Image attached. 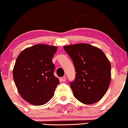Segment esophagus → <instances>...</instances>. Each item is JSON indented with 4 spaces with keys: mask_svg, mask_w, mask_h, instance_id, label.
Here are the masks:
<instances>
[{
    "mask_svg": "<svg viewBox=\"0 0 128 128\" xmlns=\"http://www.w3.org/2000/svg\"><path fill=\"white\" fill-rule=\"evenodd\" d=\"M66 77L65 76L61 77V80H62V81H64H64H66Z\"/></svg>",
    "mask_w": 128,
    "mask_h": 128,
    "instance_id": "esophagus-1",
    "label": "esophagus"
}]
</instances>
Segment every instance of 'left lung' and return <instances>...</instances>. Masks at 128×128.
Returning <instances> with one entry per match:
<instances>
[{
  "mask_svg": "<svg viewBox=\"0 0 128 128\" xmlns=\"http://www.w3.org/2000/svg\"><path fill=\"white\" fill-rule=\"evenodd\" d=\"M73 60L76 78L70 83L73 95L80 102L90 104L106 93L111 81V64L104 52L86 43L64 46Z\"/></svg>",
  "mask_w": 128,
  "mask_h": 128,
  "instance_id": "8db88e82",
  "label": "left lung"
}]
</instances>
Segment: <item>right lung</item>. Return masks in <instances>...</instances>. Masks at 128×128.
I'll list each match as a JSON object with an SVG mask.
<instances>
[{"instance_id":"add662e5","label":"right lung","mask_w":128,"mask_h":128,"mask_svg":"<svg viewBox=\"0 0 128 128\" xmlns=\"http://www.w3.org/2000/svg\"><path fill=\"white\" fill-rule=\"evenodd\" d=\"M58 47L36 44L21 52L14 66V81L20 95L30 104L47 103L54 95L60 81L54 74L52 58Z\"/></svg>"}]
</instances>
